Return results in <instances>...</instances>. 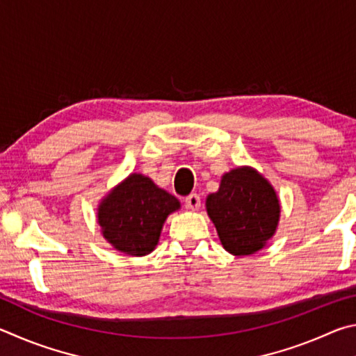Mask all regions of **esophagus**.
Here are the masks:
<instances>
[{"label":"esophagus","instance_id":"1","mask_svg":"<svg viewBox=\"0 0 356 356\" xmlns=\"http://www.w3.org/2000/svg\"><path fill=\"white\" fill-rule=\"evenodd\" d=\"M184 204H186V208H188V209L195 211V209L200 208V204H202L200 197H198L197 194H191V195L184 198Z\"/></svg>","mask_w":356,"mask_h":356}]
</instances>
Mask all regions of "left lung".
<instances>
[{
    "instance_id": "1",
    "label": "left lung",
    "mask_w": 356,
    "mask_h": 356,
    "mask_svg": "<svg viewBox=\"0 0 356 356\" xmlns=\"http://www.w3.org/2000/svg\"><path fill=\"white\" fill-rule=\"evenodd\" d=\"M209 219L223 248L236 257L261 250L280 220L275 189L252 167H238L222 177L220 188L207 198Z\"/></svg>"
}]
</instances>
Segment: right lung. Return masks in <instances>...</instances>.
<instances>
[{"label": "right lung", "instance_id": "right-lung-1", "mask_svg": "<svg viewBox=\"0 0 356 356\" xmlns=\"http://www.w3.org/2000/svg\"><path fill=\"white\" fill-rule=\"evenodd\" d=\"M179 207L178 198L148 177L131 173L99 203L98 223L115 250L143 257L154 250L167 216Z\"/></svg>", "mask_w": 356, "mask_h": 356}]
</instances>
